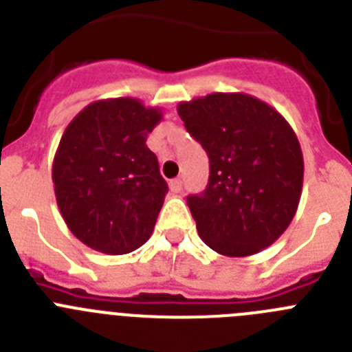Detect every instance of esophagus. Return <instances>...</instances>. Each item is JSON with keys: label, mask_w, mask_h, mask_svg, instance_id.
<instances>
[{"label": "esophagus", "mask_w": 352, "mask_h": 352, "mask_svg": "<svg viewBox=\"0 0 352 352\" xmlns=\"http://www.w3.org/2000/svg\"><path fill=\"white\" fill-rule=\"evenodd\" d=\"M169 188H170V192H174V194H178V192L183 190V182L179 178L170 179V182H169Z\"/></svg>", "instance_id": "esophagus-1"}]
</instances>
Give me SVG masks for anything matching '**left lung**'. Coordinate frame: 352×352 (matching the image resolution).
Instances as JSON below:
<instances>
[{
	"mask_svg": "<svg viewBox=\"0 0 352 352\" xmlns=\"http://www.w3.org/2000/svg\"><path fill=\"white\" fill-rule=\"evenodd\" d=\"M178 114L210 158L206 188L186 197L199 236L229 257L270 247L301 197L303 155L294 130L280 113L245 93L182 102Z\"/></svg>",
	"mask_w": 352,
	"mask_h": 352,
	"instance_id": "left-lung-1",
	"label": "left lung"
}]
</instances>
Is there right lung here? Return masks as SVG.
<instances>
[{"label":"right lung","mask_w":352,"mask_h":352,"mask_svg":"<svg viewBox=\"0 0 352 352\" xmlns=\"http://www.w3.org/2000/svg\"><path fill=\"white\" fill-rule=\"evenodd\" d=\"M160 120V109L126 96L93 102L65 130L52 164L56 201L93 250L129 254L153 232L169 186L146 139Z\"/></svg>","instance_id":"right-lung-1"}]
</instances>
